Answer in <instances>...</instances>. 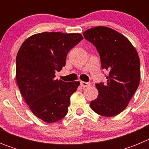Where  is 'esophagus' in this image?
<instances>
[{"label":"esophagus","instance_id":"esophagus-1","mask_svg":"<svg viewBox=\"0 0 149 149\" xmlns=\"http://www.w3.org/2000/svg\"><path fill=\"white\" fill-rule=\"evenodd\" d=\"M90 84L89 83H86V82H84V81H81V86L82 88H85V87H87L89 86Z\"/></svg>","mask_w":149,"mask_h":149}]
</instances>
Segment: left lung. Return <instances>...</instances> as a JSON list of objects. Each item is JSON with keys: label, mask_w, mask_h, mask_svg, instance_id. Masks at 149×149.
<instances>
[{"label": "left lung", "mask_w": 149, "mask_h": 149, "mask_svg": "<svg viewBox=\"0 0 149 149\" xmlns=\"http://www.w3.org/2000/svg\"><path fill=\"white\" fill-rule=\"evenodd\" d=\"M83 35L98 51L101 68L109 71L106 84H95L98 95L90 102L91 108L102 116H115L126 108L139 86L137 51L125 36L110 27H93Z\"/></svg>", "instance_id": "obj_1"}]
</instances>
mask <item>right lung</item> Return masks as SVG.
I'll use <instances>...</instances> for the list:
<instances>
[{
  "mask_svg": "<svg viewBox=\"0 0 149 149\" xmlns=\"http://www.w3.org/2000/svg\"><path fill=\"white\" fill-rule=\"evenodd\" d=\"M84 39L81 33L44 32L27 38L18 51L15 76L18 88L33 113L48 123L68 113L70 97L79 81L55 80L65 65L67 54Z\"/></svg>",
  "mask_w": 149,
  "mask_h": 149,
  "instance_id": "obj_1",
  "label": "right lung"
}]
</instances>
